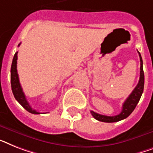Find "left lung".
Instances as JSON below:
<instances>
[{"label": "left lung", "instance_id": "left-lung-1", "mask_svg": "<svg viewBox=\"0 0 153 153\" xmlns=\"http://www.w3.org/2000/svg\"><path fill=\"white\" fill-rule=\"evenodd\" d=\"M139 53V57H140V62H141V67H140V79H139L138 83L137 86L134 88L132 93L130 94V96L127 97L125 102L123 105V109L122 111L117 115L114 116H108V115H100L97 112H94V111H91L92 115L94 116L97 120L100 122H105V123H115V122L120 121L124 119H126L129 115L133 112L134 108L137 106V103L141 99V97L142 95L144 90V84H145V76H144L143 71V61L141 56Z\"/></svg>", "mask_w": 153, "mask_h": 153}]
</instances>
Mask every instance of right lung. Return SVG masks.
Wrapping results in <instances>:
<instances>
[{
  "label": "right lung",
  "instance_id": "add662e5",
  "mask_svg": "<svg viewBox=\"0 0 153 153\" xmlns=\"http://www.w3.org/2000/svg\"><path fill=\"white\" fill-rule=\"evenodd\" d=\"M19 45H20V44H19L18 46H19ZM17 53H18V52L15 53L13 59H12V67H11V85H12V90L13 95H14L16 100L27 111H29L32 114H40V112H38L30 107V104L26 99L24 93L23 92V89L21 87L19 80L18 73H17Z\"/></svg>",
  "mask_w": 153,
  "mask_h": 153
}]
</instances>
